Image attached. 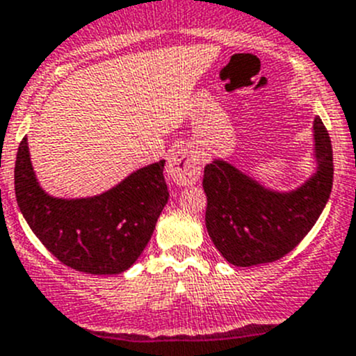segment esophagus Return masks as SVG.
Wrapping results in <instances>:
<instances>
[{
    "mask_svg": "<svg viewBox=\"0 0 356 356\" xmlns=\"http://www.w3.org/2000/svg\"><path fill=\"white\" fill-rule=\"evenodd\" d=\"M168 171L169 180L175 181L176 185H192L199 180L201 176V155L188 147L176 148L168 159Z\"/></svg>",
    "mask_w": 356,
    "mask_h": 356,
    "instance_id": "obj_1",
    "label": "esophagus"
}]
</instances>
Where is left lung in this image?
I'll use <instances>...</instances> for the list:
<instances>
[{
  "mask_svg": "<svg viewBox=\"0 0 356 356\" xmlns=\"http://www.w3.org/2000/svg\"><path fill=\"white\" fill-rule=\"evenodd\" d=\"M314 172L292 191L255 180L225 159L204 168L206 229L223 259L250 267L292 252L313 229L332 192V145L320 117L313 122Z\"/></svg>",
  "mask_w": 356,
  "mask_h": 356,
  "instance_id": "obj_1",
  "label": "left lung"
}]
</instances>
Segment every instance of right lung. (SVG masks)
<instances>
[{"mask_svg":"<svg viewBox=\"0 0 356 356\" xmlns=\"http://www.w3.org/2000/svg\"><path fill=\"white\" fill-rule=\"evenodd\" d=\"M164 162L136 169L97 195L56 197L40 185L24 138L15 161L17 204L64 266L89 274L124 273L143 253L169 199Z\"/></svg>","mask_w":356,"mask_h":356,"instance_id":"obj_1","label":"right lung"}]
</instances>
